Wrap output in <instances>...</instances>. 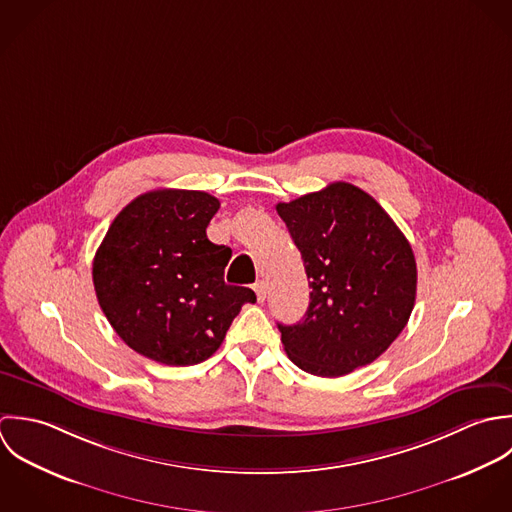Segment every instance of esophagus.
<instances>
[{
	"label": "esophagus",
	"mask_w": 512,
	"mask_h": 512,
	"mask_svg": "<svg viewBox=\"0 0 512 512\" xmlns=\"http://www.w3.org/2000/svg\"><path fill=\"white\" fill-rule=\"evenodd\" d=\"M253 289H255V293H257V301L263 303L265 297H267V285H265V281H257V283L253 285Z\"/></svg>",
	"instance_id": "34e87169"
}]
</instances>
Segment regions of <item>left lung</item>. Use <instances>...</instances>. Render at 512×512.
<instances>
[{"mask_svg": "<svg viewBox=\"0 0 512 512\" xmlns=\"http://www.w3.org/2000/svg\"><path fill=\"white\" fill-rule=\"evenodd\" d=\"M277 213L312 289L303 320L277 324L287 356L322 378L374 362L400 336L415 303L406 235L370 194L346 182L277 204Z\"/></svg>", "mask_w": 512, "mask_h": 512, "instance_id": "8db88e82", "label": "left lung"}]
</instances>
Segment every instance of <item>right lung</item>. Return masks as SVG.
<instances>
[{"label": "right lung", "instance_id": "obj_1", "mask_svg": "<svg viewBox=\"0 0 512 512\" xmlns=\"http://www.w3.org/2000/svg\"><path fill=\"white\" fill-rule=\"evenodd\" d=\"M219 200L196 190H154L110 223L93 261L99 305L138 354L194 366L223 342L233 318L257 297L223 281L231 249L207 239Z\"/></svg>", "mask_w": 512, "mask_h": 512}]
</instances>
